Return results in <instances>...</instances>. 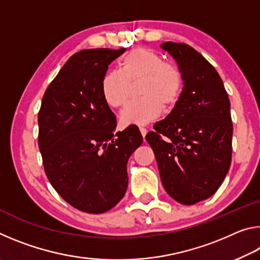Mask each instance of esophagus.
I'll use <instances>...</instances> for the list:
<instances>
[{
  "mask_svg": "<svg viewBox=\"0 0 260 260\" xmlns=\"http://www.w3.org/2000/svg\"><path fill=\"white\" fill-rule=\"evenodd\" d=\"M139 128H140L141 134H142V136L144 138V136H146V134H147V132H148V131H147V128H146V127H143V126H140Z\"/></svg>",
  "mask_w": 260,
  "mask_h": 260,
  "instance_id": "34e87169",
  "label": "esophagus"
}]
</instances>
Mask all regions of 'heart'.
<instances>
[{"label":"heart","instance_id":"heart-1","mask_svg":"<svg viewBox=\"0 0 260 260\" xmlns=\"http://www.w3.org/2000/svg\"><path fill=\"white\" fill-rule=\"evenodd\" d=\"M119 71L104 74L101 82L103 98L110 107L121 108L128 102L131 83L139 82L140 99L129 103L120 114L125 125H146L165 110H171L181 96L183 79L175 65L164 61L157 52L136 48L118 63Z\"/></svg>","mask_w":260,"mask_h":260}]
</instances>
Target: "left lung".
<instances>
[{"instance_id": "1", "label": "left lung", "mask_w": 260, "mask_h": 260, "mask_svg": "<svg viewBox=\"0 0 260 260\" xmlns=\"http://www.w3.org/2000/svg\"><path fill=\"white\" fill-rule=\"evenodd\" d=\"M177 61L183 88L164 120L146 135L166 192L192 205L221 186L232 161L231 103L215 69L186 43L164 42Z\"/></svg>"}]
</instances>
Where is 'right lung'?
I'll list each match as a JSON object with an SVG mask.
<instances>
[{"label": "right lung", "instance_id": "right-lung-1", "mask_svg": "<svg viewBox=\"0 0 260 260\" xmlns=\"http://www.w3.org/2000/svg\"><path fill=\"white\" fill-rule=\"evenodd\" d=\"M125 48L86 49L69 58L39 111V149L47 178L73 208L103 213L124 197L127 161L143 142L139 128L117 132L101 82Z\"/></svg>", "mask_w": 260, "mask_h": 260}]
</instances>
